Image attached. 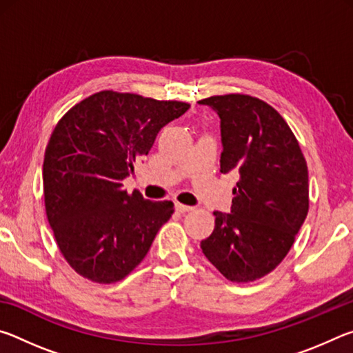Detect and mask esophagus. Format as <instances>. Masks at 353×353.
I'll list each match as a JSON object with an SVG mask.
<instances>
[{"mask_svg":"<svg viewBox=\"0 0 353 353\" xmlns=\"http://www.w3.org/2000/svg\"><path fill=\"white\" fill-rule=\"evenodd\" d=\"M176 210H177V212H181V213H187V212H191V210H193V207H190V205H183V204H181V202H176Z\"/></svg>","mask_w":353,"mask_h":353,"instance_id":"esophagus-1","label":"esophagus"}]
</instances>
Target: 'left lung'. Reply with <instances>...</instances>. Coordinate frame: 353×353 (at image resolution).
Here are the masks:
<instances>
[{
    "instance_id": "obj_1",
    "label": "left lung",
    "mask_w": 353,
    "mask_h": 353,
    "mask_svg": "<svg viewBox=\"0 0 353 353\" xmlns=\"http://www.w3.org/2000/svg\"><path fill=\"white\" fill-rule=\"evenodd\" d=\"M221 123V172L238 176L230 213L214 212L201 249L232 282L270 274L308 213V170L294 134L270 104L248 94L199 101Z\"/></svg>"
}]
</instances>
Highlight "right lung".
<instances>
[{
	"instance_id": "obj_1",
	"label": "right lung",
	"mask_w": 353,
	"mask_h": 353,
	"mask_svg": "<svg viewBox=\"0 0 353 353\" xmlns=\"http://www.w3.org/2000/svg\"><path fill=\"white\" fill-rule=\"evenodd\" d=\"M188 104L99 92L76 104L52 132L43 162L46 216L65 260L92 282H118L145 259L171 201L129 194L123 181L155 137Z\"/></svg>"
}]
</instances>
